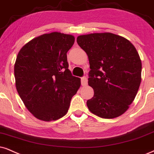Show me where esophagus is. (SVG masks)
<instances>
[{
    "mask_svg": "<svg viewBox=\"0 0 154 154\" xmlns=\"http://www.w3.org/2000/svg\"><path fill=\"white\" fill-rule=\"evenodd\" d=\"M87 82H88V80H87V78L86 77H82L81 78V83L82 86H85V85H87Z\"/></svg>",
    "mask_w": 154,
    "mask_h": 154,
    "instance_id": "1",
    "label": "esophagus"
}]
</instances>
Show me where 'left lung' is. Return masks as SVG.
<instances>
[{
	"mask_svg": "<svg viewBox=\"0 0 154 154\" xmlns=\"http://www.w3.org/2000/svg\"><path fill=\"white\" fill-rule=\"evenodd\" d=\"M88 55V84L94 96L87 100L91 113L104 119L123 114L133 102L141 81V62L135 47L123 37L105 32L78 36Z\"/></svg>",
	"mask_w": 154,
	"mask_h": 154,
	"instance_id": "left-lung-1",
	"label": "left lung"
}]
</instances>
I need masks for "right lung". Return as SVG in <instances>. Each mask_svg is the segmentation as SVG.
<instances>
[{"instance_id": "right-lung-1", "label": "right lung", "mask_w": 154, "mask_h": 154, "mask_svg": "<svg viewBox=\"0 0 154 154\" xmlns=\"http://www.w3.org/2000/svg\"><path fill=\"white\" fill-rule=\"evenodd\" d=\"M71 35L45 34L21 48L14 66L15 86L25 106L38 119L57 120L67 114L80 79L69 70Z\"/></svg>"}]
</instances>
